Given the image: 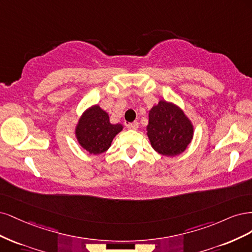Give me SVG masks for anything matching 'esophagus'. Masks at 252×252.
I'll use <instances>...</instances> for the list:
<instances>
[{
	"instance_id": "esophagus-1",
	"label": "esophagus",
	"mask_w": 252,
	"mask_h": 252,
	"mask_svg": "<svg viewBox=\"0 0 252 252\" xmlns=\"http://www.w3.org/2000/svg\"><path fill=\"white\" fill-rule=\"evenodd\" d=\"M126 126L131 129H137L138 126H139V124H138L137 121H134V123H132V124H127Z\"/></svg>"
}]
</instances>
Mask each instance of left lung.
<instances>
[{"label": "left lung", "mask_w": 252, "mask_h": 252, "mask_svg": "<svg viewBox=\"0 0 252 252\" xmlns=\"http://www.w3.org/2000/svg\"><path fill=\"white\" fill-rule=\"evenodd\" d=\"M147 129L154 150L168 157L184 152L193 134L190 121L182 110L164 100L150 111Z\"/></svg>", "instance_id": "1"}]
</instances>
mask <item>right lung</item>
Listing matches in <instances>:
<instances>
[{
    "label": "right lung",
    "instance_id": "obj_1",
    "mask_svg": "<svg viewBox=\"0 0 252 252\" xmlns=\"http://www.w3.org/2000/svg\"><path fill=\"white\" fill-rule=\"evenodd\" d=\"M121 129V125L110 124L107 112L98 105L87 110L76 126L79 144L90 154H101L107 151L111 142Z\"/></svg>",
    "mask_w": 252,
    "mask_h": 252
}]
</instances>
